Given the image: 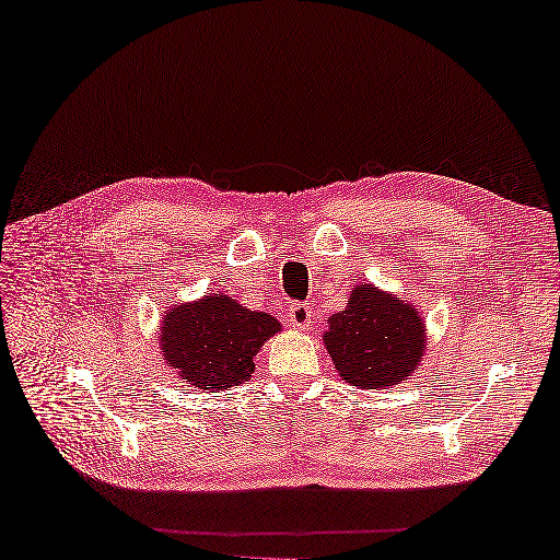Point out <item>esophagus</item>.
Listing matches in <instances>:
<instances>
[{
  "mask_svg": "<svg viewBox=\"0 0 560 560\" xmlns=\"http://www.w3.org/2000/svg\"><path fill=\"white\" fill-rule=\"evenodd\" d=\"M313 320V311L306 304H294L290 306V325L296 327V330H308V325Z\"/></svg>",
  "mask_w": 560,
  "mask_h": 560,
  "instance_id": "1",
  "label": "esophagus"
}]
</instances>
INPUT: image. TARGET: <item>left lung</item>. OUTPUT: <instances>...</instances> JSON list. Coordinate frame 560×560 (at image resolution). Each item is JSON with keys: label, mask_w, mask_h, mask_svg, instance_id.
<instances>
[{"label": "left lung", "mask_w": 560, "mask_h": 560, "mask_svg": "<svg viewBox=\"0 0 560 560\" xmlns=\"http://www.w3.org/2000/svg\"><path fill=\"white\" fill-rule=\"evenodd\" d=\"M323 345L345 383L359 389L399 387L425 357V318L404 296L359 282L347 308L327 318Z\"/></svg>", "instance_id": "obj_1"}]
</instances>
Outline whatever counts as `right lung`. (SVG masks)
<instances>
[{"mask_svg":"<svg viewBox=\"0 0 560 560\" xmlns=\"http://www.w3.org/2000/svg\"><path fill=\"white\" fill-rule=\"evenodd\" d=\"M282 332L270 313L252 311L228 294H203L197 302L168 306L159 327L163 363L185 385L218 392L247 383L266 339Z\"/></svg>","mask_w":560,"mask_h":560,"instance_id":"obj_1","label":"right lung"}]
</instances>
